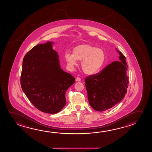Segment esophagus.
<instances>
[{
	"instance_id": "obj_1",
	"label": "esophagus",
	"mask_w": 152,
	"mask_h": 152,
	"mask_svg": "<svg viewBox=\"0 0 152 152\" xmlns=\"http://www.w3.org/2000/svg\"><path fill=\"white\" fill-rule=\"evenodd\" d=\"M75 80H76L77 81H79V82H80V81H81V78H80V77H77L76 78Z\"/></svg>"
}]
</instances>
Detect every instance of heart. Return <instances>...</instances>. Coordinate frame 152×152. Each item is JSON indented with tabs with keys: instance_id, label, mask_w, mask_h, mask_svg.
I'll list each match as a JSON object with an SVG mask.
<instances>
[{
	"instance_id": "heart-1",
	"label": "heart",
	"mask_w": 152,
	"mask_h": 152,
	"mask_svg": "<svg viewBox=\"0 0 152 152\" xmlns=\"http://www.w3.org/2000/svg\"><path fill=\"white\" fill-rule=\"evenodd\" d=\"M106 58V54L102 49L88 44L75 46L73 49L72 54L66 53L64 55L65 61L70 68L77 65V61H81V69L87 75H93L99 71Z\"/></svg>"
}]
</instances>
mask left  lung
Masks as SVG:
<instances>
[{"label": "left lung", "instance_id": "1", "mask_svg": "<svg viewBox=\"0 0 152 152\" xmlns=\"http://www.w3.org/2000/svg\"><path fill=\"white\" fill-rule=\"evenodd\" d=\"M117 51L120 61H114L100 72L85 79L90 105L96 111L111 108L122 100L127 91L129 77L126 74L125 56Z\"/></svg>", "mask_w": 152, "mask_h": 152}]
</instances>
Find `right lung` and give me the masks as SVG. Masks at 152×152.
<instances>
[{"instance_id": "right-lung-1", "label": "right lung", "mask_w": 152, "mask_h": 152, "mask_svg": "<svg viewBox=\"0 0 152 152\" xmlns=\"http://www.w3.org/2000/svg\"><path fill=\"white\" fill-rule=\"evenodd\" d=\"M53 42L40 44L26 53L23 61L20 84L27 98L43 113H58L66 104L65 92L75 82L61 68Z\"/></svg>"}]
</instances>
